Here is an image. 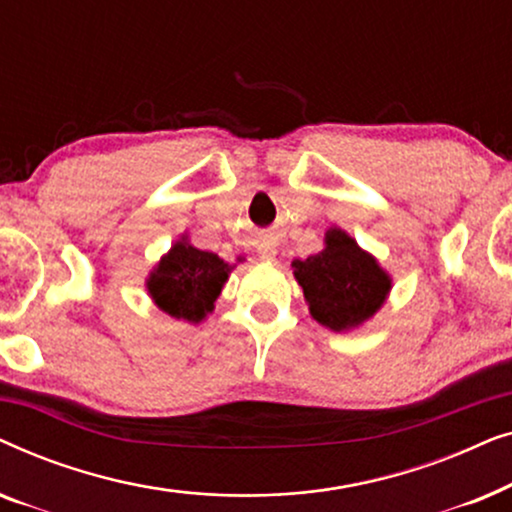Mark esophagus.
<instances>
[{
  "label": "esophagus",
  "instance_id": "esophagus-1",
  "mask_svg": "<svg viewBox=\"0 0 512 512\" xmlns=\"http://www.w3.org/2000/svg\"><path fill=\"white\" fill-rule=\"evenodd\" d=\"M258 254H261V258H265V261H272L277 251L270 242H263V244H258Z\"/></svg>",
  "mask_w": 512,
  "mask_h": 512
}]
</instances>
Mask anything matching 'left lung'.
I'll return each instance as SVG.
<instances>
[{
  "label": "left lung",
  "mask_w": 512,
  "mask_h": 512,
  "mask_svg": "<svg viewBox=\"0 0 512 512\" xmlns=\"http://www.w3.org/2000/svg\"><path fill=\"white\" fill-rule=\"evenodd\" d=\"M291 265L310 314L331 331L363 324L380 310L391 289V279L375 258L338 228L326 233L324 251Z\"/></svg>",
  "instance_id": "8db88e82"
}]
</instances>
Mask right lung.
<instances>
[{
    "mask_svg": "<svg viewBox=\"0 0 512 512\" xmlns=\"http://www.w3.org/2000/svg\"><path fill=\"white\" fill-rule=\"evenodd\" d=\"M228 263L212 251L177 242L149 277V293L170 317L198 324L214 310L228 279Z\"/></svg>",
    "mask_w": 512,
    "mask_h": 512,
    "instance_id": "add662e5",
    "label": "right lung"
}]
</instances>
